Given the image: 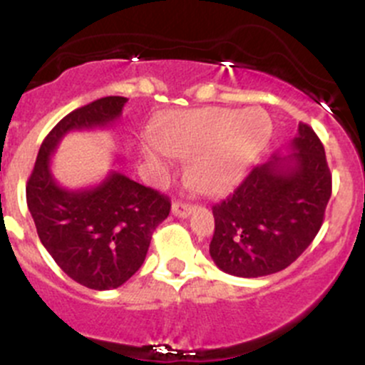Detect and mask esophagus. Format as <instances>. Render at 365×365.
Wrapping results in <instances>:
<instances>
[{
    "instance_id": "1",
    "label": "esophagus",
    "mask_w": 365,
    "mask_h": 365,
    "mask_svg": "<svg viewBox=\"0 0 365 365\" xmlns=\"http://www.w3.org/2000/svg\"><path fill=\"white\" fill-rule=\"evenodd\" d=\"M171 212H173V215L185 219V217H189L190 213L194 212V206L189 203H182V201H175V203H173Z\"/></svg>"
}]
</instances>
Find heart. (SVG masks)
<instances>
[{
  "label": "heart",
  "instance_id": "1",
  "mask_svg": "<svg viewBox=\"0 0 365 365\" xmlns=\"http://www.w3.org/2000/svg\"><path fill=\"white\" fill-rule=\"evenodd\" d=\"M272 134L270 116L261 108L245 111L205 108L176 113L143 143L141 152L157 173L168 169V153L190 159L187 178L203 194H222L237 185Z\"/></svg>",
  "mask_w": 365,
  "mask_h": 365
}]
</instances>
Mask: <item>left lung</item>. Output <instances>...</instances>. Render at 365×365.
I'll return each instance as SVG.
<instances>
[{
	"mask_svg": "<svg viewBox=\"0 0 365 365\" xmlns=\"http://www.w3.org/2000/svg\"><path fill=\"white\" fill-rule=\"evenodd\" d=\"M289 150L292 155L275 153L254 165L226 200L213 205L210 256L226 274L263 277L284 270L318 235L332 194L325 148L300 123Z\"/></svg>",
	"mask_w": 365,
	"mask_h": 365,
	"instance_id": "obj_1",
	"label": "left lung"
}]
</instances>
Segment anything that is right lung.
Listing matches in <instances>:
<instances>
[{
    "mask_svg": "<svg viewBox=\"0 0 365 365\" xmlns=\"http://www.w3.org/2000/svg\"><path fill=\"white\" fill-rule=\"evenodd\" d=\"M125 102V97L98 98L58 121L43 139L26 185L43 247L70 279L98 292L118 288L141 268L171 201L118 171L91 189H63L53 178L49 160L67 132L113 123Z\"/></svg>",
    "mask_w": 365,
    "mask_h": 365,
    "instance_id": "1",
    "label": "right lung"
}]
</instances>
